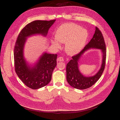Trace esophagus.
<instances>
[{
  "mask_svg": "<svg viewBox=\"0 0 120 120\" xmlns=\"http://www.w3.org/2000/svg\"><path fill=\"white\" fill-rule=\"evenodd\" d=\"M57 61H64V58L62 56H60V57H58L57 59Z\"/></svg>",
  "mask_w": 120,
  "mask_h": 120,
  "instance_id": "esophagus-1",
  "label": "esophagus"
}]
</instances>
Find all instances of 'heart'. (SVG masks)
Here are the masks:
<instances>
[{
  "label": "heart",
  "instance_id": "b5f03b06",
  "mask_svg": "<svg viewBox=\"0 0 120 120\" xmlns=\"http://www.w3.org/2000/svg\"><path fill=\"white\" fill-rule=\"evenodd\" d=\"M56 39H52V44L59 49V42L66 43L65 49L70 54L79 53L84 47L88 38V32L81 26L72 23L63 24L58 28L55 33Z\"/></svg>",
  "mask_w": 120,
  "mask_h": 120
}]
</instances>
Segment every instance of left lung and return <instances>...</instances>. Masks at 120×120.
Listing matches in <instances>:
<instances>
[{"instance_id":"8db88e82","label":"left lung","mask_w":120,"mask_h":120,"mask_svg":"<svg viewBox=\"0 0 120 120\" xmlns=\"http://www.w3.org/2000/svg\"><path fill=\"white\" fill-rule=\"evenodd\" d=\"M90 48H97L101 49L103 53L102 64L101 68L97 73L92 77H86L79 71L78 61L82 54ZM106 60V48L105 40L101 31L96 27L95 32L93 38L82 51L72 56V59L67 64V80L71 86L79 90H84L90 88L99 80L105 69Z\"/></svg>"}]
</instances>
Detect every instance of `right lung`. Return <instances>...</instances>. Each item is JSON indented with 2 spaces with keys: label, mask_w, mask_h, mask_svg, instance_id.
Listing matches in <instances>:
<instances>
[{
  "label": "right lung",
  "mask_w": 120,
  "mask_h": 120,
  "mask_svg": "<svg viewBox=\"0 0 120 120\" xmlns=\"http://www.w3.org/2000/svg\"><path fill=\"white\" fill-rule=\"evenodd\" d=\"M55 21L56 19L32 21L25 25L17 37L14 49L15 71L21 81L30 89L41 88L51 81L52 71L56 66L57 55L45 52L34 67H30L23 56L25 42L27 37L34 34H40L45 37Z\"/></svg>",
  "instance_id": "add662e5"
}]
</instances>
